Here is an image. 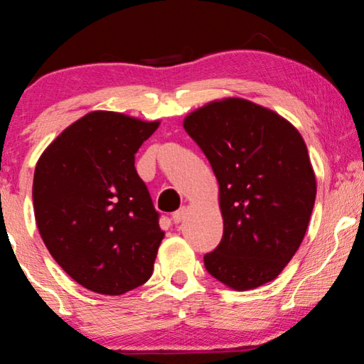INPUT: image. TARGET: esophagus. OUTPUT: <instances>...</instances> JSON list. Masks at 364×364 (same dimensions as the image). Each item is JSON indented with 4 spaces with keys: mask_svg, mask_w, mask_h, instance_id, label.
<instances>
[{
    "mask_svg": "<svg viewBox=\"0 0 364 364\" xmlns=\"http://www.w3.org/2000/svg\"><path fill=\"white\" fill-rule=\"evenodd\" d=\"M186 213H187V207H181L177 212L172 213V220L176 223H181L183 218H186Z\"/></svg>",
    "mask_w": 364,
    "mask_h": 364,
    "instance_id": "obj_1",
    "label": "esophagus"
}]
</instances>
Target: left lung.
Returning a JSON list of instances; mask_svg holds the SVG:
<instances>
[{
	"label": "left lung",
	"instance_id": "obj_1",
	"mask_svg": "<svg viewBox=\"0 0 364 364\" xmlns=\"http://www.w3.org/2000/svg\"><path fill=\"white\" fill-rule=\"evenodd\" d=\"M183 129L218 181L223 235L203 257L233 290L275 280L305 237L316 197L306 144L287 119L240 97L208 102Z\"/></svg>",
	"mask_w": 364,
	"mask_h": 364
}]
</instances>
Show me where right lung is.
Segmentation results:
<instances>
[{"mask_svg": "<svg viewBox=\"0 0 364 364\" xmlns=\"http://www.w3.org/2000/svg\"><path fill=\"white\" fill-rule=\"evenodd\" d=\"M157 127L159 121L121 112H89L36 164L39 235L58 265L87 290L122 295L152 275L164 232L134 156Z\"/></svg>", "mask_w": 364, "mask_h": 364, "instance_id": "1", "label": "right lung"}]
</instances>
